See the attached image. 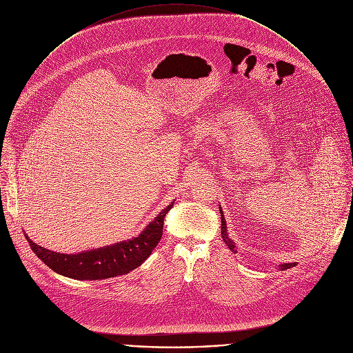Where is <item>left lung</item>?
<instances>
[{
  "label": "left lung",
  "mask_w": 353,
  "mask_h": 353,
  "mask_svg": "<svg viewBox=\"0 0 353 353\" xmlns=\"http://www.w3.org/2000/svg\"><path fill=\"white\" fill-rule=\"evenodd\" d=\"M219 212H221V219H222V225H221V230H222V237H223V241L229 245V248L233 251V253H237V250L234 248L236 245H234V243L228 237V228H226V221H225V216H223V211H222V208L219 207ZM296 265V263H286V264H282V265H279L281 267V270H289V268H292V267H294Z\"/></svg>",
  "instance_id": "8db88e82"
}]
</instances>
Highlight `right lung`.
<instances>
[{"instance_id":"obj_1","label":"right lung","mask_w":353,"mask_h":353,"mask_svg":"<svg viewBox=\"0 0 353 353\" xmlns=\"http://www.w3.org/2000/svg\"><path fill=\"white\" fill-rule=\"evenodd\" d=\"M174 201L162 210L158 216L137 236L106 247H100L78 254H61L43 248L33 243L26 234V240L33 253L54 272L74 279H105L128 274L139 267L158 245L163 233V221L172 210Z\"/></svg>"}]
</instances>
